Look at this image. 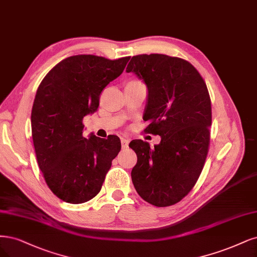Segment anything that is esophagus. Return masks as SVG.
Returning <instances> with one entry per match:
<instances>
[{
  "instance_id": "obj_1",
  "label": "esophagus",
  "mask_w": 257,
  "mask_h": 257,
  "mask_svg": "<svg viewBox=\"0 0 257 257\" xmlns=\"http://www.w3.org/2000/svg\"><path fill=\"white\" fill-rule=\"evenodd\" d=\"M121 146L123 149H126L128 147V139L121 138Z\"/></svg>"
}]
</instances>
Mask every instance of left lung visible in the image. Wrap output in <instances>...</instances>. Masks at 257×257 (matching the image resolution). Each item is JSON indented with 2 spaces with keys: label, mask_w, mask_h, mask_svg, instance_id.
<instances>
[{
  "label": "left lung",
  "mask_w": 257,
  "mask_h": 257,
  "mask_svg": "<svg viewBox=\"0 0 257 257\" xmlns=\"http://www.w3.org/2000/svg\"><path fill=\"white\" fill-rule=\"evenodd\" d=\"M126 72L146 84V132L162 138L154 149L140 139L130 144L137 154L133 184L150 204L173 205L192 189L207 156L211 105L206 84L187 60L164 54L133 56Z\"/></svg>",
  "instance_id": "left-lung-1"
}]
</instances>
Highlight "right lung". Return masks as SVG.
I'll use <instances>...</instances> for the list:
<instances>
[{
	"instance_id": "right-lung-1",
	"label": "right lung",
	"mask_w": 257,
	"mask_h": 257,
	"mask_svg": "<svg viewBox=\"0 0 257 257\" xmlns=\"http://www.w3.org/2000/svg\"><path fill=\"white\" fill-rule=\"evenodd\" d=\"M130 58L70 56L38 87L31 116L35 152L49 188L67 203L94 198L120 152L118 136L85 138L83 119L96 111L102 90L123 72Z\"/></svg>"
}]
</instances>
